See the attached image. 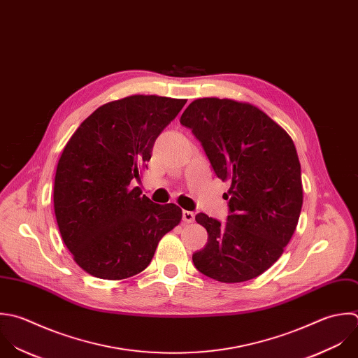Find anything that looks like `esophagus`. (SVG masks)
<instances>
[{"instance_id":"34e87169","label":"esophagus","mask_w":358,"mask_h":358,"mask_svg":"<svg viewBox=\"0 0 358 358\" xmlns=\"http://www.w3.org/2000/svg\"><path fill=\"white\" fill-rule=\"evenodd\" d=\"M182 220H184V223H192V222L195 220V215H194V212L182 210Z\"/></svg>"}]
</instances>
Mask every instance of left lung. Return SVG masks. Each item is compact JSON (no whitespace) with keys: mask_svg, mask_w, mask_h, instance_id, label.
<instances>
[{"mask_svg":"<svg viewBox=\"0 0 358 358\" xmlns=\"http://www.w3.org/2000/svg\"><path fill=\"white\" fill-rule=\"evenodd\" d=\"M180 122L201 141L216 176L231 182L226 224L195 216L208 243L192 255L194 265L222 283L251 280L282 257L299 223L303 182L294 142L266 113L231 99H196Z\"/></svg>","mask_w":358,"mask_h":358,"instance_id":"1","label":"left lung"}]
</instances>
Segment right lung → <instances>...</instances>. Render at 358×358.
Segmentation results:
<instances>
[{
    "label": "right lung",
    "instance_id": "1",
    "mask_svg": "<svg viewBox=\"0 0 358 358\" xmlns=\"http://www.w3.org/2000/svg\"><path fill=\"white\" fill-rule=\"evenodd\" d=\"M185 103L156 94L108 101L65 145L54 178V212L64 244L86 273L106 280L141 273L163 236L181 222V208L153 203L131 182Z\"/></svg>",
    "mask_w": 358,
    "mask_h": 358
}]
</instances>
